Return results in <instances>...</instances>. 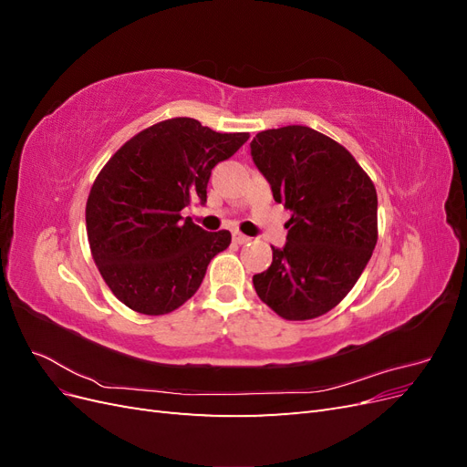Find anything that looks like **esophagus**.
Listing matches in <instances>:
<instances>
[{"instance_id": "obj_1", "label": "esophagus", "mask_w": 467, "mask_h": 467, "mask_svg": "<svg viewBox=\"0 0 467 467\" xmlns=\"http://www.w3.org/2000/svg\"><path fill=\"white\" fill-rule=\"evenodd\" d=\"M251 237H247V235H244L242 232H234V242L235 244H239V245H244V244H247Z\"/></svg>"}]
</instances>
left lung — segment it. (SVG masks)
I'll return each instance as SVG.
<instances>
[{"label": "left lung", "mask_w": 467, "mask_h": 467, "mask_svg": "<svg viewBox=\"0 0 467 467\" xmlns=\"http://www.w3.org/2000/svg\"><path fill=\"white\" fill-rule=\"evenodd\" d=\"M251 155L275 201L292 212L285 249L273 247L253 286L282 319H316L345 298L372 257L376 187L347 148L307 126L259 132Z\"/></svg>", "instance_id": "obj_1"}]
</instances>
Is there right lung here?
Returning <instances> with one entry per match:
<instances>
[{
  "label": "right lung",
  "mask_w": 467,
  "mask_h": 467,
  "mask_svg": "<svg viewBox=\"0 0 467 467\" xmlns=\"http://www.w3.org/2000/svg\"><path fill=\"white\" fill-rule=\"evenodd\" d=\"M247 140V132H214L175 117L132 136L99 171L86 206L89 249L124 306L165 316L199 290L232 234L182 222L181 210L194 199L206 202L212 169Z\"/></svg>",
  "instance_id": "right-lung-1"
}]
</instances>
